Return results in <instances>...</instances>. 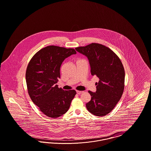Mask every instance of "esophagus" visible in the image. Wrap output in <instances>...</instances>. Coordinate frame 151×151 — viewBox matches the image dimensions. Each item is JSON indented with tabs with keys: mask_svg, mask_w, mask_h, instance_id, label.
I'll return each instance as SVG.
<instances>
[{
	"mask_svg": "<svg viewBox=\"0 0 151 151\" xmlns=\"http://www.w3.org/2000/svg\"><path fill=\"white\" fill-rule=\"evenodd\" d=\"M83 92V91H76V93L77 94H80L81 93H82Z\"/></svg>",
	"mask_w": 151,
	"mask_h": 151,
	"instance_id": "1",
	"label": "esophagus"
}]
</instances>
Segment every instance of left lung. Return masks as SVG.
<instances>
[{
    "mask_svg": "<svg viewBox=\"0 0 151 151\" xmlns=\"http://www.w3.org/2000/svg\"><path fill=\"white\" fill-rule=\"evenodd\" d=\"M89 60L92 76L99 78L96 92H88L91 100L86 103L88 110L96 116L107 115L120 100L124 87L125 72L122 62L108 47L92 43L75 48Z\"/></svg>",
    "mask_w": 151,
    "mask_h": 151,
    "instance_id": "1",
    "label": "left lung"
}]
</instances>
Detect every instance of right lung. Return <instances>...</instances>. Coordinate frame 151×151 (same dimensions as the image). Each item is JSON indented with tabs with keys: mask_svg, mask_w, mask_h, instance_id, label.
Masks as SVG:
<instances>
[{
	"mask_svg": "<svg viewBox=\"0 0 151 151\" xmlns=\"http://www.w3.org/2000/svg\"><path fill=\"white\" fill-rule=\"evenodd\" d=\"M76 54L74 49L48 46L36 52L27 66L25 78L28 94L45 115L55 118L65 114L76 92L64 91L57 83L65 58Z\"/></svg>",
	"mask_w": 151,
	"mask_h": 151,
	"instance_id": "add662e5",
	"label": "right lung"
}]
</instances>
